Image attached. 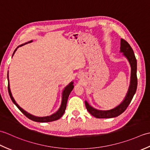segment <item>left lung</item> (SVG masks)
<instances>
[{
    "mask_svg": "<svg viewBox=\"0 0 150 150\" xmlns=\"http://www.w3.org/2000/svg\"><path fill=\"white\" fill-rule=\"evenodd\" d=\"M120 52L122 53L123 56L128 59L131 66V77H130V84L128 92L124 97L122 103L113 109L109 110H100L95 109L90 105L88 102L85 101L86 107L87 110L92 115L98 119H108L113 118L120 115L126 110L129 104L131 103L132 98L137 88V59L135 58L134 52L132 47L125 40L120 39Z\"/></svg>",
    "mask_w": 150,
    "mask_h": 150,
    "instance_id": "obj_1",
    "label": "left lung"
}]
</instances>
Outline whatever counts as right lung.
Here are the masks:
<instances>
[{"mask_svg":"<svg viewBox=\"0 0 150 150\" xmlns=\"http://www.w3.org/2000/svg\"><path fill=\"white\" fill-rule=\"evenodd\" d=\"M33 40H30L29 42H27L24 44H22L21 45H19L18 46H17V48H16L14 51L13 53L12 57L13 56V55L15 54V52L17 51V50L18 48L19 47H21L22 46L25 45V44H28V43H31L32 42ZM8 92H9V95L10 96V98L11 100L13 101L15 106H17L21 112L23 113L24 115H26L28 119H31V120H33L35 122H52V121H54V120H57L59 119L60 117H61L63 114L65 112V110L66 108V104H67V101H68V98L69 95L71 93V91L73 90V88H74V86H73V82L71 81L70 83L67 85L66 86L64 89L62 93V101H61V104H60V106L59 108V110H57L55 113H54L52 115H50L49 116H46V117H37V116H35L33 115H31V113L27 112L26 111H25L24 110L22 109V108H21L20 106H18V104L16 103V101L15 100L14 98L13 97L11 92L10 90V88H9V76H8Z\"/></svg>","mask_w":150,"mask_h":150,"instance_id":"obj_1","label":"right lung"}]
</instances>
